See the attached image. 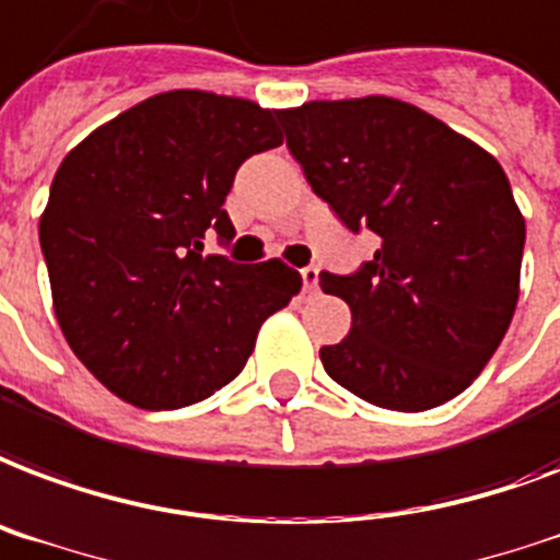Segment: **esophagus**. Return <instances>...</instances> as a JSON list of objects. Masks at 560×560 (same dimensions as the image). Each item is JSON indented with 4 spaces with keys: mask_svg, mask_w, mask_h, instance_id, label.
Here are the masks:
<instances>
[{
    "mask_svg": "<svg viewBox=\"0 0 560 560\" xmlns=\"http://www.w3.org/2000/svg\"><path fill=\"white\" fill-rule=\"evenodd\" d=\"M299 276H302V284H305V290H317V284H319L317 267H305V270L299 272Z\"/></svg>",
    "mask_w": 560,
    "mask_h": 560,
    "instance_id": "esophagus-1",
    "label": "esophagus"
}]
</instances>
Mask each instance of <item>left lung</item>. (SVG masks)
<instances>
[{"label":"left lung","mask_w":560,"mask_h":560,"mask_svg":"<svg viewBox=\"0 0 560 560\" xmlns=\"http://www.w3.org/2000/svg\"><path fill=\"white\" fill-rule=\"evenodd\" d=\"M311 190L340 223L378 234L373 261L319 288L352 331L319 349L349 394L429 411L464 394L502 343L520 299L526 220L490 152L411 102L317 100L279 114Z\"/></svg>","instance_id":"obj_1"}]
</instances>
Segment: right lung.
I'll list each match as a JSON object with an SVG mask.
<instances>
[{
  "mask_svg": "<svg viewBox=\"0 0 560 560\" xmlns=\"http://www.w3.org/2000/svg\"><path fill=\"white\" fill-rule=\"evenodd\" d=\"M276 117L241 96L166 91L91 131L58 166L40 213L55 317L122 402L170 411L208 399L302 288L279 258L202 255L208 229L234 237L225 196L246 158L281 147Z\"/></svg>",
  "mask_w": 560,
  "mask_h": 560,
  "instance_id": "1",
  "label": "right lung"
}]
</instances>
